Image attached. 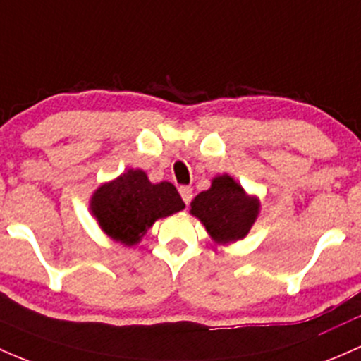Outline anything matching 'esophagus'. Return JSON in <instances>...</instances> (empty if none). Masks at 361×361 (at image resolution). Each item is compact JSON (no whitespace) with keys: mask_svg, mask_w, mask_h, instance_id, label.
<instances>
[{"mask_svg":"<svg viewBox=\"0 0 361 361\" xmlns=\"http://www.w3.org/2000/svg\"><path fill=\"white\" fill-rule=\"evenodd\" d=\"M180 195H181V199H183V202L188 206L192 200V188L190 187H180Z\"/></svg>","mask_w":361,"mask_h":361,"instance_id":"1","label":"esophagus"}]
</instances>
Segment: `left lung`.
<instances>
[{"instance_id": "left-lung-1", "label": "left lung", "mask_w": 361, "mask_h": 361, "mask_svg": "<svg viewBox=\"0 0 361 361\" xmlns=\"http://www.w3.org/2000/svg\"><path fill=\"white\" fill-rule=\"evenodd\" d=\"M259 211V197L245 192L226 173L212 178L211 187L190 202V214L202 223L212 240L221 245L242 240L256 223Z\"/></svg>"}]
</instances>
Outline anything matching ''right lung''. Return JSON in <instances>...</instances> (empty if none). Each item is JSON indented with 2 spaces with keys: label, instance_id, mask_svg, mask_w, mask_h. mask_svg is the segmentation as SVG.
Returning <instances> with one entry per match:
<instances>
[{
  "label": "right lung",
  "instance_id": "right-lung-1",
  "mask_svg": "<svg viewBox=\"0 0 361 361\" xmlns=\"http://www.w3.org/2000/svg\"><path fill=\"white\" fill-rule=\"evenodd\" d=\"M185 209L176 187L169 181L152 183L145 171L126 169L102 183L90 199V211L107 237L131 247L157 219Z\"/></svg>",
  "mask_w": 361,
  "mask_h": 361
}]
</instances>
